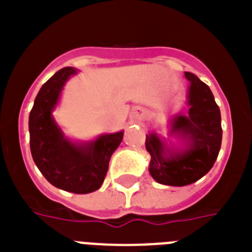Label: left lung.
Listing matches in <instances>:
<instances>
[{"instance_id":"obj_1","label":"left lung","mask_w":252,"mask_h":252,"mask_svg":"<svg viewBox=\"0 0 252 252\" xmlns=\"http://www.w3.org/2000/svg\"><path fill=\"white\" fill-rule=\"evenodd\" d=\"M190 82L188 92V116H177L171 133L187 142L184 150L175 151L155 135H146L145 146L150 154L151 177L158 183L171 187L192 184L212 169L222 142L221 112L209 87L193 73L186 72Z\"/></svg>"}]
</instances>
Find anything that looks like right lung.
Listing matches in <instances>:
<instances>
[{"mask_svg": "<svg viewBox=\"0 0 252 252\" xmlns=\"http://www.w3.org/2000/svg\"><path fill=\"white\" fill-rule=\"evenodd\" d=\"M77 70L65 66L43 84L29 116L30 150L35 164L49 183L66 192L87 194L101 188L113 151L124 131L102 135L92 142L74 144L64 137L51 111L63 86Z\"/></svg>", "mask_w": 252, "mask_h": 252, "instance_id": "obj_1", "label": "right lung"}]
</instances>
